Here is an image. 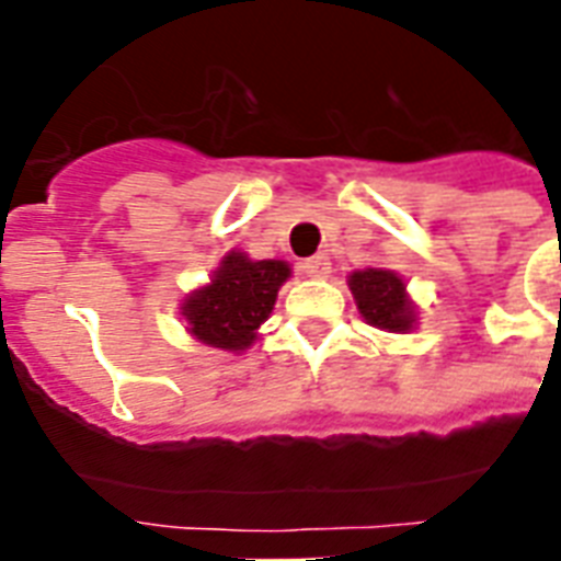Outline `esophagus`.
Returning a JSON list of instances; mask_svg holds the SVG:
<instances>
[{
	"label": "esophagus",
	"instance_id": "esophagus-1",
	"mask_svg": "<svg viewBox=\"0 0 561 561\" xmlns=\"http://www.w3.org/2000/svg\"><path fill=\"white\" fill-rule=\"evenodd\" d=\"M299 271L311 276V279H325L329 273H332V262H329V255L320 253V255H311L306 262H299Z\"/></svg>",
	"mask_w": 561,
	"mask_h": 561
}]
</instances>
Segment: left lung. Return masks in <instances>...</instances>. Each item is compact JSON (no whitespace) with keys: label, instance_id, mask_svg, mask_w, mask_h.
I'll use <instances>...</instances> for the list:
<instances>
[{"label":"left lung","instance_id":"1","mask_svg":"<svg viewBox=\"0 0 561 561\" xmlns=\"http://www.w3.org/2000/svg\"><path fill=\"white\" fill-rule=\"evenodd\" d=\"M350 290L358 302L360 317L375 329L408 334L416 325V306L410 302L399 273L383 271V267L355 271L350 276Z\"/></svg>","mask_w":561,"mask_h":561}]
</instances>
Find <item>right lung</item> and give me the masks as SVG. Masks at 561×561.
<instances>
[{
  "mask_svg": "<svg viewBox=\"0 0 561 561\" xmlns=\"http://www.w3.org/2000/svg\"><path fill=\"white\" fill-rule=\"evenodd\" d=\"M290 264L279 259L253 262L247 253H227L211 273L209 285L183 299L180 314L194 341L224 352L250 350L259 325L271 317L282 282H288Z\"/></svg>",
  "mask_w": 561,
  "mask_h": 561,
  "instance_id": "1",
  "label": "right lung"
}]
</instances>
